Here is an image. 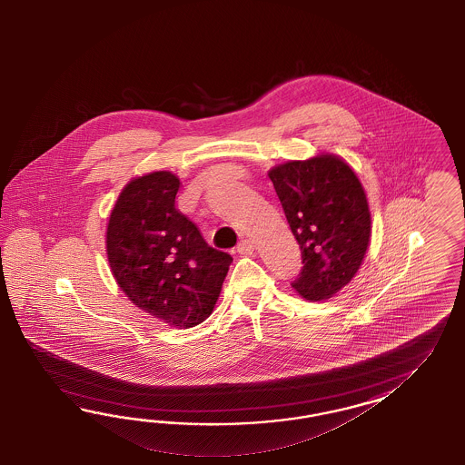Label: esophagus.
<instances>
[{"label": "esophagus", "mask_w": 465, "mask_h": 465, "mask_svg": "<svg viewBox=\"0 0 465 465\" xmlns=\"http://www.w3.org/2000/svg\"><path fill=\"white\" fill-rule=\"evenodd\" d=\"M252 251L253 245L251 240H240L239 245H237V252L242 253V255H247V253H252Z\"/></svg>", "instance_id": "obj_1"}]
</instances>
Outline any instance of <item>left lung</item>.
<instances>
[{
  "instance_id": "8db88e82",
  "label": "left lung",
  "mask_w": 465,
  "mask_h": 465,
  "mask_svg": "<svg viewBox=\"0 0 465 465\" xmlns=\"http://www.w3.org/2000/svg\"><path fill=\"white\" fill-rule=\"evenodd\" d=\"M302 251L292 286L307 300H324L351 282L365 257L371 218L365 191L338 156L288 162L269 172Z\"/></svg>"
}]
</instances>
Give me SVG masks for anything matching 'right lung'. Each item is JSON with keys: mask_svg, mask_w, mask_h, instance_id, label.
Listing matches in <instances>:
<instances>
[{"mask_svg": "<svg viewBox=\"0 0 465 465\" xmlns=\"http://www.w3.org/2000/svg\"><path fill=\"white\" fill-rule=\"evenodd\" d=\"M179 185L170 172L127 183L111 213L107 257L134 305L165 324L189 329L210 317L233 259L208 245L175 210Z\"/></svg>", "mask_w": 465, "mask_h": 465, "instance_id": "obj_1", "label": "right lung"}]
</instances>
